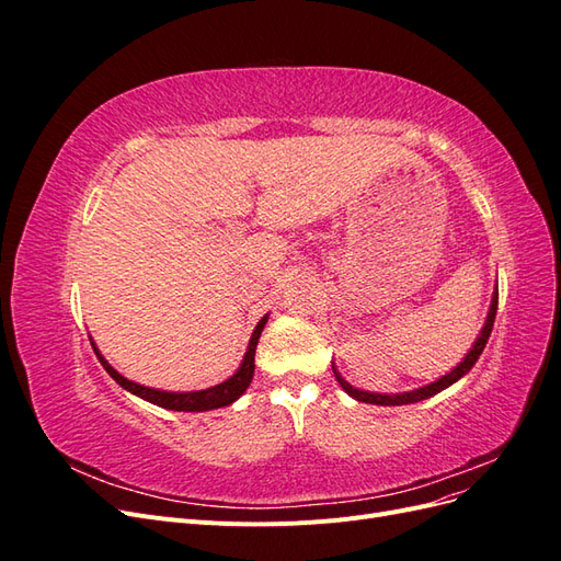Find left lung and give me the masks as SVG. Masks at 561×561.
I'll return each mask as SVG.
<instances>
[{"instance_id": "8db88e82", "label": "left lung", "mask_w": 561, "mask_h": 561, "mask_svg": "<svg viewBox=\"0 0 561 561\" xmlns=\"http://www.w3.org/2000/svg\"><path fill=\"white\" fill-rule=\"evenodd\" d=\"M496 309H499V290L494 293V297H491V309H489V316H486L484 328H482V332H480V336H478V342H474V344H472V348L468 351V355L463 358V363H458V365L449 371V375L439 377L437 381H433V383H428V386L416 388V390H410V393H393V396H386V393H369V390L353 388V386H351L348 381H344V379H342V375H339V371L332 367V369H334V377H336V381H339V383H342V388L346 390V393H348L351 398H355L358 402H367V404H383V407H390V404H410V402H419V400L433 398V396H437V393H439V390L449 388L451 383H456V381L461 379L463 375H468V371L472 369V365L478 363V358H480L482 351H484V346H486V342H489L491 328H494Z\"/></svg>"}]
</instances>
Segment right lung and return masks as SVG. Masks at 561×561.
Listing matches in <instances>:
<instances>
[{
    "label": "right lung",
    "mask_w": 561,
    "mask_h": 561,
    "mask_svg": "<svg viewBox=\"0 0 561 561\" xmlns=\"http://www.w3.org/2000/svg\"><path fill=\"white\" fill-rule=\"evenodd\" d=\"M266 325V316L257 322V328H254L252 336H250V344H248V351H245V358L241 363V367L236 369V375L229 377L227 381L217 383L213 388H206V390H192V393H168V390H157V388H147V386H140L135 381H128L126 377L118 375V371L103 358V353L98 351V346L91 342L95 355L100 365H103L107 369V375L122 386L126 388L128 393L138 396L151 404H159L163 407V410H175V412H208V410H217V407H227L231 402L239 400L245 388L250 386L252 381V375H254V351H257V342H260V334Z\"/></svg>",
    "instance_id": "add662e5"
}]
</instances>
